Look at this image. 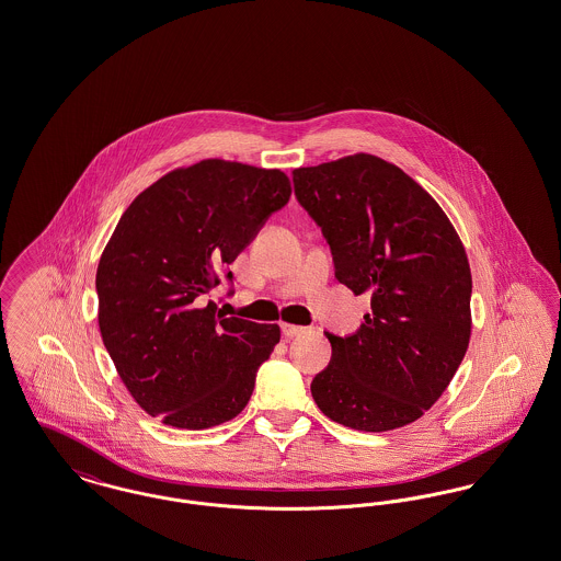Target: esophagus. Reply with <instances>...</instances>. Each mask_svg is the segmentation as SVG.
I'll list each match as a JSON object with an SVG mask.
<instances>
[{"label": "esophagus", "instance_id": "34e87169", "mask_svg": "<svg viewBox=\"0 0 561 561\" xmlns=\"http://www.w3.org/2000/svg\"><path fill=\"white\" fill-rule=\"evenodd\" d=\"M282 332H284V336H286V339H294V336L307 334V328L296 325V323H282Z\"/></svg>", "mask_w": 561, "mask_h": 561}]
</instances>
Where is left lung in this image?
<instances>
[{"instance_id": "8db88e82", "label": "left lung", "mask_w": 561, "mask_h": 561, "mask_svg": "<svg viewBox=\"0 0 561 561\" xmlns=\"http://www.w3.org/2000/svg\"><path fill=\"white\" fill-rule=\"evenodd\" d=\"M294 193L330 243L334 275L373 311L311 382L321 412L391 431L442 398L471 339V268L439 204L396 163L355 153L296 168Z\"/></svg>"}]
</instances>
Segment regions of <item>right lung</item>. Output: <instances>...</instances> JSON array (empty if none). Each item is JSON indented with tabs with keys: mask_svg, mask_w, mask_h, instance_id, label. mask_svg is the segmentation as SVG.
Masks as SVG:
<instances>
[{
	"mask_svg": "<svg viewBox=\"0 0 561 561\" xmlns=\"http://www.w3.org/2000/svg\"><path fill=\"white\" fill-rule=\"evenodd\" d=\"M290 195L282 170L202 160L122 214L96 268L99 328L134 401L163 425L216 427L250 400L279 325L225 318L204 296Z\"/></svg>",
	"mask_w": 561,
	"mask_h": 561,
	"instance_id": "obj_1",
	"label": "right lung"
}]
</instances>
